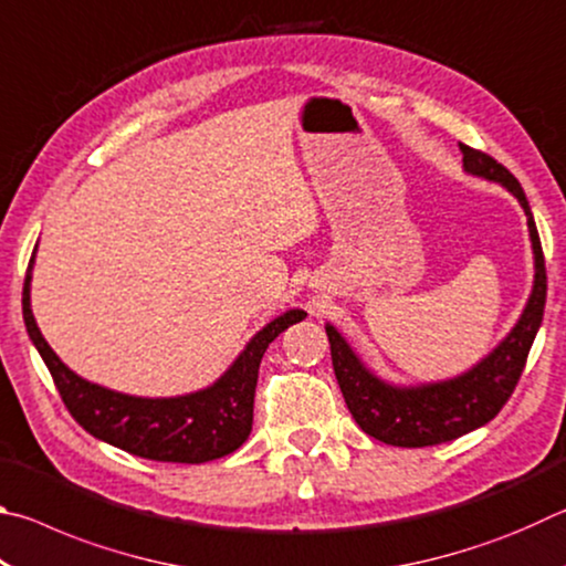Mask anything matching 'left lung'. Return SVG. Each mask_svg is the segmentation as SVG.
Wrapping results in <instances>:
<instances>
[{"label":"left lung","mask_w":566,"mask_h":566,"mask_svg":"<svg viewBox=\"0 0 566 566\" xmlns=\"http://www.w3.org/2000/svg\"><path fill=\"white\" fill-rule=\"evenodd\" d=\"M464 155V169L469 175L500 181L520 205L530 224L532 249H534V290L524 314L516 322L500 347L490 357L482 359L467 375L437 381V385H421L411 389L391 387L369 375L361 367L357 354L342 339V334L327 324V337L332 347V367L337 375L344 401L352 417L361 427V432L395 447H432L474 432L500 415L506 399L520 381L526 357H530L532 342L544 317V302H547V266L536 232L530 202L516 177L504 165L484 151L459 145Z\"/></svg>","instance_id":"1"}]
</instances>
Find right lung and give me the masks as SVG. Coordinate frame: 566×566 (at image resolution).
Here are the masks:
<instances>
[{
    "label": "right lung",
    "mask_w": 566,
    "mask_h": 566,
    "mask_svg": "<svg viewBox=\"0 0 566 566\" xmlns=\"http://www.w3.org/2000/svg\"><path fill=\"white\" fill-rule=\"evenodd\" d=\"M32 262L27 266L22 290V314L34 347L50 369L64 407L102 442L155 462L202 464L232 454L247 442L254 419V389L260 361L270 344L306 314L292 310L266 324L247 344L239 359L229 367L217 385L175 399H142L109 391L99 385L76 377L44 342L30 306Z\"/></svg>",
    "instance_id": "obj_1"
}]
</instances>
